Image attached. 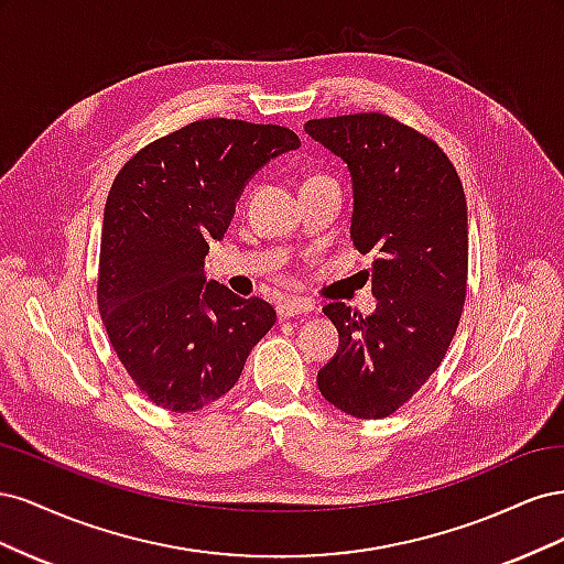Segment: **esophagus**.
Masks as SVG:
<instances>
[{
    "label": "esophagus",
    "instance_id": "obj_1",
    "mask_svg": "<svg viewBox=\"0 0 564 564\" xmlns=\"http://www.w3.org/2000/svg\"><path fill=\"white\" fill-rule=\"evenodd\" d=\"M315 305L313 301L308 299H296V296H286L278 303V315L282 319H289V317H296V315H305V313H313Z\"/></svg>",
    "mask_w": 564,
    "mask_h": 564
}]
</instances>
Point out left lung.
Returning <instances> with one entry per match:
<instances>
[{"instance_id": "1", "label": "left lung", "mask_w": 564, "mask_h": 564, "mask_svg": "<svg viewBox=\"0 0 564 564\" xmlns=\"http://www.w3.org/2000/svg\"><path fill=\"white\" fill-rule=\"evenodd\" d=\"M305 133L346 162L350 240L371 263L369 317L324 305L338 350L317 371L324 400L355 419H383L431 379L466 301L468 214L449 158L423 133L381 112L305 122Z\"/></svg>"}]
</instances>
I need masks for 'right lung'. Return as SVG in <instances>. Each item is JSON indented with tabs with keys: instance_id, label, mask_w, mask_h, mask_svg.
I'll return each instance as SVG.
<instances>
[{
	"instance_id": "1",
	"label": "right lung",
	"mask_w": 564,
	"mask_h": 564,
	"mask_svg": "<svg viewBox=\"0 0 564 564\" xmlns=\"http://www.w3.org/2000/svg\"><path fill=\"white\" fill-rule=\"evenodd\" d=\"M296 148L292 129L214 117L145 145L117 174L98 311L119 362L158 406L185 414L226 395L275 324L263 299L207 282L204 256L224 240L256 172Z\"/></svg>"
}]
</instances>
